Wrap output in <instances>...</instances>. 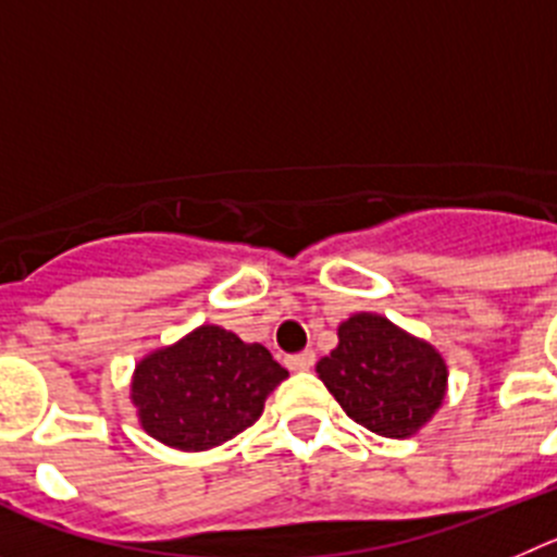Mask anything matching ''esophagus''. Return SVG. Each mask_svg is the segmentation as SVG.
<instances>
[{
	"mask_svg": "<svg viewBox=\"0 0 557 557\" xmlns=\"http://www.w3.org/2000/svg\"><path fill=\"white\" fill-rule=\"evenodd\" d=\"M285 363H288V369H294V372H308L310 366L315 363V352L313 349H305V352H299V355H290Z\"/></svg>",
	"mask_w": 557,
	"mask_h": 557,
	"instance_id": "34e87169",
	"label": "esophagus"
}]
</instances>
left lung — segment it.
Here are the masks:
<instances>
[{
  "label": "left lung",
  "mask_w": 557,
  "mask_h": 557,
  "mask_svg": "<svg viewBox=\"0 0 557 557\" xmlns=\"http://www.w3.org/2000/svg\"><path fill=\"white\" fill-rule=\"evenodd\" d=\"M315 372L349 419L385 438L422 430L447 394L438 349L377 313L341 322L338 347L315 363Z\"/></svg>",
  "instance_id": "1"
}]
</instances>
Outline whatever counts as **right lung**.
Instances as JSON below:
<instances>
[{
  "label": "right lung",
  "mask_w": 557,
  "mask_h": 557,
  "mask_svg": "<svg viewBox=\"0 0 557 557\" xmlns=\"http://www.w3.org/2000/svg\"><path fill=\"white\" fill-rule=\"evenodd\" d=\"M285 377L263 344L202 324L135 366L133 405L141 428L160 444L202 453L252 428Z\"/></svg>",
  "instance_id": "1"
}]
</instances>
